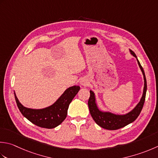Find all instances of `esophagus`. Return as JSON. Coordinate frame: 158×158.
Returning a JSON list of instances; mask_svg holds the SVG:
<instances>
[{
  "label": "esophagus",
  "mask_w": 158,
  "mask_h": 158,
  "mask_svg": "<svg viewBox=\"0 0 158 158\" xmlns=\"http://www.w3.org/2000/svg\"><path fill=\"white\" fill-rule=\"evenodd\" d=\"M88 82L87 81H85V80H83V81H81V84L82 85H87Z\"/></svg>",
  "instance_id": "obj_1"
}]
</instances>
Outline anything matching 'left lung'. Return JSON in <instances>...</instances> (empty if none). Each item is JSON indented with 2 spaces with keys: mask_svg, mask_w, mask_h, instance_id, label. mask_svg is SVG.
<instances>
[{
  "mask_svg": "<svg viewBox=\"0 0 158 158\" xmlns=\"http://www.w3.org/2000/svg\"><path fill=\"white\" fill-rule=\"evenodd\" d=\"M130 52L137 59L136 55L134 53V52L132 51L131 50H130ZM137 61L139 66H140L144 75V86L143 94V97L141 98L140 101L139 102V103L137 105L136 107H135L131 112L125 114V115H116V114H114L110 112H101V111L98 109L97 104H96L94 92L91 90L89 91V92H90V96H89L88 103L89 112H90L92 118L94 119L96 123H97L98 125L101 127L102 128L108 129V130H116V129L124 127L126 125L130 124L132 122H134V120L138 118V116L140 115L144 103L147 85V79L146 77H145L144 70L138 59Z\"/></svg>",
  "mask_w": 158,
  "mask_h": 158,
  "instance_id": "1",
  "label": "left lung"
}]
</instances>
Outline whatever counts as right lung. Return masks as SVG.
I'll return each mask as SVG.
<instances>
[{"label":"right lung","mask_w":158,"mask_h":158,"mask_svg":"<svg viewBox=\"0 0 158 158\" xmlns=\"http://www.w3.org/2000/svg\"><path fill=\"white\" fill-rule=\"evenodd\" d=\"M79 89L80 87L78 85L68 88L53 105L42 110H33L24 107L15 93L14 95L18 109L26 118L40 127L52 129L60 125L66 118L70 102Z\"/></svg>","instance_id":"obj_1"}]
</instances>
